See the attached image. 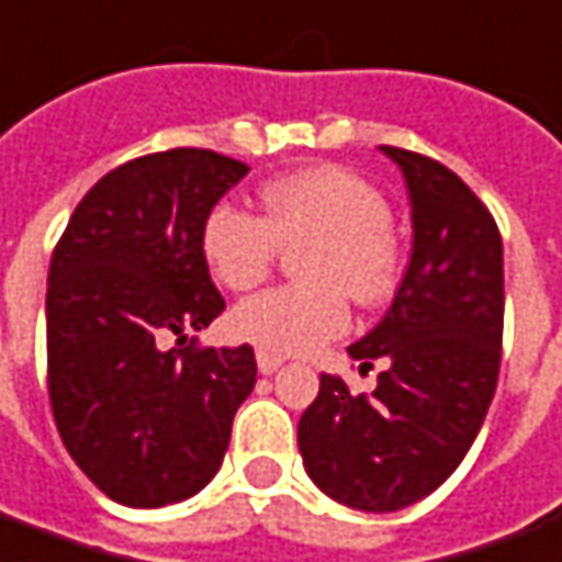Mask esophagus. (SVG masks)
<instances>
[{
	"mask_svg": "<svg viewBox=\"0 0 562 562\" xmlns=\"http://www.w3.org/2000/svg\"><path fill=\"white\" fill-rule=\"evenodd\" d=\"M255 359H258V371L261 374H277L282 368V356H273V352H265V349H258Z\"/></svg>",
	"mask_w": 562,
	"mask_h": 562,
	"instance_id": "34e87169",
	"label": "esophagus"
}]
</instances>
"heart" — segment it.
<instances>
[{"label":"heart","mask_w":562,"mask_h":562,"mask_svg":"<svg viewBox=\"0 0 562 562\" xmlns=\"http://www.w3.org/2000/svg\"><path fill=\"white\" fill-rule=\"evenodd\" d=\"M386 200L340 167H310L261 188V218L231 203L213 206L200 227V255L225 289L246 292L292 252L301 282L240 301L234 335L273 356L310 352L344 335L347 294L362 304L390 297L398 270Z\"/></svg>","instance_id":"b5f03b06"}]
</instances>
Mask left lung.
<instances>
[{
	"instance_id": "obj_1",
	"label": "left lung",
	"mask_w": 562,
	"mask_h": 562,
	"mask_svg": "<svg viewBox=\"0 0 562 562\" xmlns=\"http://www.w3.org/2000/svg\"><path fill=\"white\" fill-rule=\"evenodd\" d=\"M411 198L414 249L374 331L347 349L383 364L371 395L322 374L297 423L304 469L325 496L398 512L457 472L484 426L502 359V237L474 191L445 164L380 145Z\"/></svg>"
}]
</instances>
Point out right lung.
Returning <instances> with one entry per match:
<instances>
[{"label": "right lung", "mask_w": 562, "mask_h": 562, "mask_svg": "<svg viewBox=\"0 0 562 562\" xmlns=\"http://www.w3.org/2000/svg\"><path fill=\"white\" fill-rule=\"evenodd\" d=\"M246 172L210 148L127 160L85 194L54 249V423L78 469L121 505L160 508L200 493L255 386L249 344L198 349L191 337L182 347L225 310L200 227Z\"/></svg>", "instance_id": "1"}]
</instances>
